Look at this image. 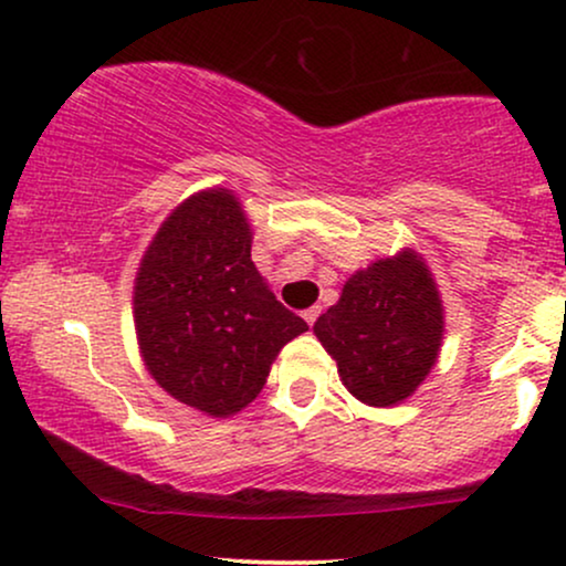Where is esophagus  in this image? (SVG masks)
<instances>
[{"instance_id":"1","label":"esophagus","mask_w":566,"mask_h":566,"mask_svg":"<svg viewBox=\"0 0 566 566\" xmlns=\"http://www.w3.org/2000/svg\"><path fill=\"white\" fill-rule=\"evenodd\" d=\"M319 312H323V310H319V306H312V310L304 312V319H306V323H310V325H315L317 317H319Z\"/></svg>"}]
</instances>
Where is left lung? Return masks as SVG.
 Segmentation results:
<instances>
[{
    "label": "left lung",
    "instance_id": "obj_1",
    "mask_svg": "<svg viewBox=\"0 0 566 566\" xmlns=\"http://www.w3.org/2000/svg\"><path fill=\"white\" fill-rule=\"evenodd\" d=\"M315 336L359 401H403L436 365L443 338V306L430 270L415 251L359 270L317 319Z\"/></svg>",
    "mask_w": 566,
    "mask_h": 566
}]
</instances>
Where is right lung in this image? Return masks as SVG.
<instances>
[{
	"mask_svg": "<svg viewBox=\"0 0 566 566\" xmlns=\"http://www.w3.org/2000/svg\"><path fill=\"white\" fill-rule=\"evenodd\" d=\"M134 294L149 373L212 417L256 399L277 352L310 327L268 291L251 262L249 222L226 188L186 199L163 222Z\"/></svg>",
	"mask_w": 566,
	"mask_h": 566,
	"instance_id": "1",
	"label": "right lung"
}]
</instances>
